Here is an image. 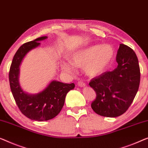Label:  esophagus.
Returning a JSON list of instances; mask_svg holds the SVG:
<instances>
[{"mask_svg": "<svg viewBox=\"0 0 148 148\" xmlns=\"http://www.w3.org/2000/svg\"><path fill=\"white\" fill-rule=\"evenodd\" d=\"M77 85H78V86L80 87H85V85H86L85 84V83H83V81H78Z\"/></svg>", "mask_w": 148, "mask_h": 148, "instance_id": "esophagus-1", "label": "esophagus"}]
</instances>
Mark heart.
<instances>
[{
	"instance_id": "obj_1",
	"label": "heart",
	"mask_w": 148,
	"mask_h": 148,
	"mask_svg": "<svg viewBox=\"0 0 148 148\" xmlns=\"http://www.w3.org/2000/svg\"><path fill=\"white\" fill-rule=\"evenodd\" d=\"M115 58V49L110 44H95L75 51L70 56L69 62L61 63V69L67 73L73 72V65L83 68L90 77H96L104 73L110 67Z\"/></svg>"
}]
</instances>
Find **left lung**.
Wrapping results in <instances>:
<instances>
[{"instance_id":"8db88e82","label":"left lung","mask_w":148,"mask_h":148,"mask_svg":"<svg viewBox=\"0 0 148 148\" xmlns=\"http://www.w3.org/2000/svg\"><path fill=\"white\" fill-rule=\"evenodd\" d=\"M112 71L91 79L90 87L96 92L91 108L97 114L116 117L125 112L136 97L140 82V69L136 53L129 47L119 45Z\"/></svg>"}]
</instances>
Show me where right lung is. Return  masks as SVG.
I'll return each instance as SVG.
<instances>
[{"mask_svg":"<svg viewBox=\"0 0 148 148\" xmlns=\"http://www.w3.org/2000/svg\"><path fill=\"white\" fill-rule=\"evenodd\" d=\"M46 38L47 36L41 37L21 45L12 59L8 76L10 89L19 110L28 118L38 121L56 117L63 108L67 93L75 87L73 83L67 84L53 80L42 91L35 94L28 93L21 88L19 74L23 60L30 51L40 45L39 41Z\"/></svg>","mask_w":148,"mask_h":148,"instance_id":"obj_1","label":"right lung"}]
</instances>
